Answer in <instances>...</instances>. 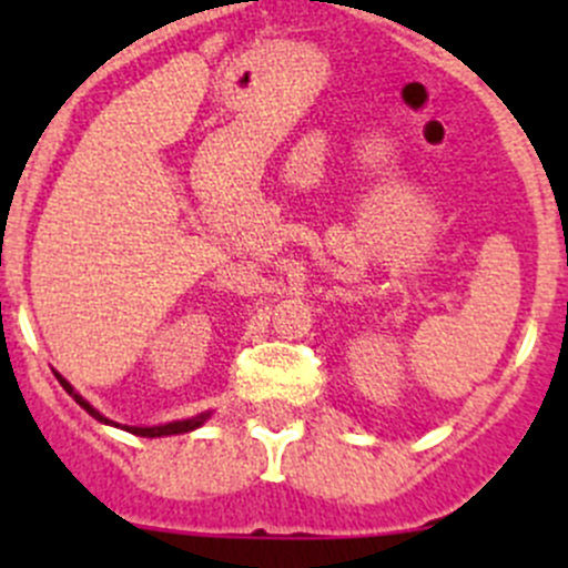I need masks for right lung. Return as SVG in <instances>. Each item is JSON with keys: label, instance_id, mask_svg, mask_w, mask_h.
<instances>
[{"label": "right lung", "instance_id": "1", "mask_svg": "<svg viewBox=\"0 0 568 568\" xmlns=\"http://www.w3.org/2000/svg\"><path fill=\"white\" fill-rule=\"evenodd\" d=\"M57 379H60V385L65 387V393L71 395V398L77 400V404L82 406V409L88 412V415H93L95 420L106 423V426L123 428V432H129V434H136V437H151V439H153V437H173V434H186V432H194V428H200V426H203V423L209 420V417H211V412H200V415H194V417H186V420H173V423H164V426H120V423L109 420V417L101 415V412L95 409V406L90 404V400H84L82 395H79L77 390H73V387H71V382H68V379H62L60 374H57Z\"/></svg>", "mask_w": 568, "mask_h": 568}]
</instances>
